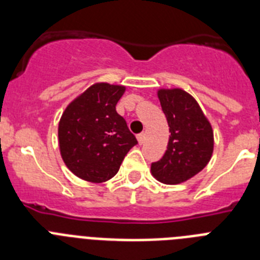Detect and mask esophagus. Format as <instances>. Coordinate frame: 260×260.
<instances>
[{
	"label": "esophagus",
	"instance_id": "obj_1",
	"mask_svg": "<svg viewBox=\"0 0 260 260\" xmlns=\"http://www.w3.org/2000/svg\"><path fill=\"white\" fill-rule=\"evenodd\" d=\"M137 139L139 142V144H143L144 141H146V134L144 133H141V134L137 135Z\"/></svg>",
	"mask_w": 260,
	"mask_h": 260
}]
</instances>
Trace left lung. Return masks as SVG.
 <instances>
[{
  "label": "left lung",
  "instance_id": "left-lung-1",
  "mask_svg": "<svg viewBox=\"0 0 260 260\" xmlns=\"http://www.w3.org/2000/svg\"><path fill=\"white\" fill-rule=\"evenodd\" d=\"M169 126L167 151L151 164V173L167 185L185 182L203 169L213 152L212 126L190 93L181 88L157 91Z\"/></svg>",
  "mask_w": 260,
  "mask_h": 260
}]
</instances>
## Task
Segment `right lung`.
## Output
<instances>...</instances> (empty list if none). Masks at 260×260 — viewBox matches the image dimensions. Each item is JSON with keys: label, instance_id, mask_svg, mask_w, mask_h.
<instances>
[{"label": "right lung", "instance_id": "right-lung-1", "mask_svg": "<svg viewBox=\"0 0 260 260\" xmlns=\"http://www.w3.org/2000/svg\"><path fill=\"white\" fill-rule=\"evenodd\" d=\"M125 86L95 83L66 107L58 123L59 152L77 177L93 183L110 180L138 143L116 110Z\"/></svg>", "mask_w": 260, "mask_h": 260}]
</instances>
